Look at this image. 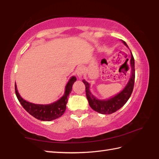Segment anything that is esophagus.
<instances>
[{"mask_svg": "<svg viewBox=\"0 0 159 159\" xmlns=\"http://www.w3.org/2000/svg\"><path fill=\"white\" fill-rule=\"evenodd\" d=\"M84 72H85V70H84V67L79 66L78 68H77V76L80 77V78H81V77L83 76Z\"/></svg>", "mask_w": 159, "mask_h": 159, "instance_id": "obj_1", "label": "esophagus"}]
</instances>
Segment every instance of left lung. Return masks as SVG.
Instances as JSON below:
<instances>
[{"label":"left lung","instance_id":"8db88e82","mask_svg":"<svg viewBox=\"0 0 159 159\" xmlns=\"http://www.w3.org/2000/svg\"><path fill=\"white\" fill-rule=\"evenodd\" d=\"M126 47H128L127 44L125 42L123 41ZM131 52V51H130ZM128 59H127L128 61ZM130 65L132 68L131 70V77L129 79L127 85L125 86L124 90L119 93L117 95H116L115 97L110 98L106 100H100L97 99L95 97H94L92 93H90L89 90L90 84L86 82L85 80H83V82L85 84L86 86V98L88 99L89 103L90 106V108L93 109L94 111L101 113L103 115H109L118 111L120 109L122 106H124L125 103L128 102L129 97L131 96L132 90L134 89V79H135V70H134V59L132 56L131 52V59H130Z\"/></svg>","mask_w":159,"mask_h":159}]
</instances>
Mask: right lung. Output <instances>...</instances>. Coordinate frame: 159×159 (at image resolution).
Listing matches in <instances>:
<instances>
[{
	"label": "right lung",
	"instance_id": "right-lung-1",
	"mask_svg": "<svg viewBox=\"0 0 159 159\" xmlns=\"http://www.w3.org/2000/svg\"><path fill=\"white\" fill-rule=\"evenodd\" d=\"M76 80V77H71L65 87V91H64L63 96L57 102L48 105L35 104V103L25 101L19 95L16 84L15 93L18 101L20 102V104L23 107L24 109H25L26 111L39 120L49 121L60 117L65 112L66 103L68 99H69L68 98H69V94L72 90L73 84Z\"/></svg>",
	"mask_w": 159,
	"mask_h": 159
}]
</instances>
